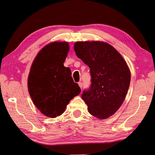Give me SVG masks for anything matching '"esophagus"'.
<instances>
[{
    "label": "esophagus",
    "instance_id": "esophagus-1",
    "mask_svg": "<svg viewBox=\"0 0 155 155\" xmlns=\"http://www.w3.org/2000/svg\"><path fill=\"white\" fill-rule=\"evenodd\" d=\"M78 85H79V87H80L81 88H82V87H83V83L82 82H79L78 83Z\"/></svg>",
    "mask_w": 155,
    "mask_h": 155
}]
</instances>
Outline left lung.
<instances>
[{"instance_id": "1", "label": "left lung", "mask_w": 155, "mask_h": 155, "mask_svg": "<svg viewBox=\"0 0 155 155\" xmlns=\"http://www.w3.org/2000/svg\"><path fill=\"white\" fill-rule=\"evenodd\" d=\"M74 51L90 68L91 86L81 95L89 113L100 119L114 114L124 101L130 81L122 56L111 45L100 41L77 42Z\"/></svg>"}]
</instances>
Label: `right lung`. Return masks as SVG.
I'll use <instances>...</instances> for the list:
<instances>
[{"instance_id":"obj_1","label":"right lung","mask_w":155,"mask_h":155,"mask_svg":"<svg viewBox=\"0 0 155 155\" xmlns=\"http://www.w3.org/2000/svg\"><path fill=\"white\" fill-rule=\"evenodd\" d=\"M69 46L67 42H54L36 56L28 80V91L34 105L50 118L62 114L69 101L79 94L81 88L63 65Z\"/></svg>"}]
</instances>
